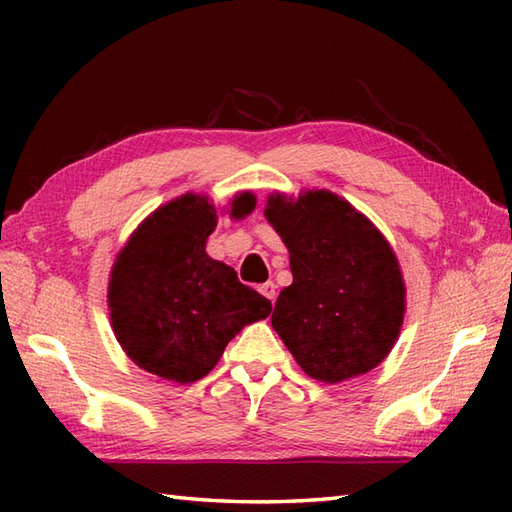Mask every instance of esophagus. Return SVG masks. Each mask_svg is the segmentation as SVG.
<instances>
[{"mask_svg": "<svg viewBox=\"0 0 512 512\" xmlns=\"http://www.w3.org/2000/svg\"><path fill=\"white\" fill-rule=\"evenodd\" d=\"M259 292H262V295H264L268 301H275V297H277V286L273 284V281H266V284L259 286Z\"/></svg>", "mask_w": 512, "mask_h": 512, "instance_id": "obj_1", "label": "esophagus"}]
</instances>
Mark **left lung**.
I'll return each mask as SVG.
<instances>
[{"mask_svg": "<svg viewBox=\"0 0 512 512\" xmlns=\"http://www.w3.org/2000/svg\"><path fill=\"white\" fill-rule=\"evenodd\" d=\"M264 215L292 270L270 323L297 365L328 385L372 372L396 345L407 310L387 237L328 189L270 193Z\"/></svg>", "mask_w": 512, "mask_h": 512, "instance_id": "left-lung-1", "label": "left lung"}]
</instances>
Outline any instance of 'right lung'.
Returning <instances> with one entry per match:
<instances>
[{
  "mask_svg": "<svg viewBox=\"0 0 512 512\" xmlns=\"http://www.w3.org/2000/svg\"><path fill=\"white\" fill-rule=\"evenodd\" d=\"M228 215L255 209L242 191ZM217 226L209 195L184 193L149 213L114 259L107 308L123 352L149 374L189 385L220 361L228 341L273 306L239 284L235 270L206 255Z\"/></svg>",
  "mask_w": 512,
  "mask_h": 512,
  "instance_id": "obj_1",
  "label": "right lung"
}]
</instances>
